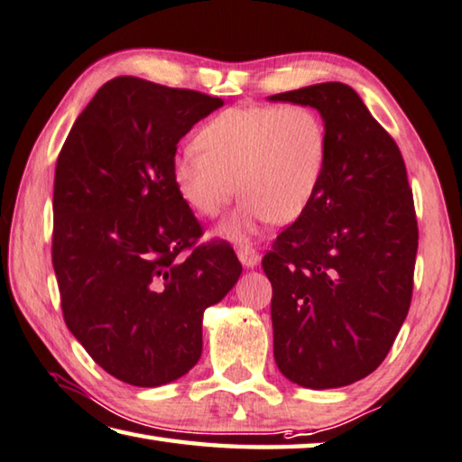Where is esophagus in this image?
I'll list each match as a JSON object with an SVG mask.
<instances>
[{
    "label": "esophagus",
    "instance_id": "obj_1",
    "mask_svg": "<svg viewBox=\"0 0 462 462\" xmlns=\"http://www.w3.org/2000/svg\"><path fill=\"white\" fill-rule=\"evenodd\" d=\"M237 257H239V262L245 265V268H255V265L260 263V254H257L252 247H241L237 252Z\"/></svg>",
    "mask_w": 462,
    "mask_h": 462
}]
</instances>
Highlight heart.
Returning <instances> with one entry per match:
<instances>
[{
    "instance_id": "heart-1",
    "label": "heart",
    "mask_w": 462,
    "mask_h": 462,
    "mask_svg": "<svg viewBox=\"0 0 462 462\" xmlns=\"http://www.w3.org/2000/svg\"><path fill=\"white\" fill-rule=\"evenodd\" d=\"M172 160V182L200 217L244 192L218 233L247 241L262 225L292 223L310 205L327 164V129L306 105H244L218 113Z\"/></svg>"
}]
</instances>
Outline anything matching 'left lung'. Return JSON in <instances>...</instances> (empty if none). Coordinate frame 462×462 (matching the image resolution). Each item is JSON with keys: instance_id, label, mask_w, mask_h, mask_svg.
<instances>
[{"instance_id": "1", "label": "left lung", "mask_w": 462, "mask_h": 462, "mask_svg": "<svg viewBox=\"0 0 462 462\" xmlns=\"http://www.w3.org/2000/svg\"><path fill=\"white\" fill-rule=\"evenodd\" d=\"M268 99L317 109L327 129L319 190L262 262L273 359L302 387L351 385L382 365L408 317L418 223L406 164L349 85Z\"/></svg>"}]
</instances>
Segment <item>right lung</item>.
Listing matches in <instances>:
<instances>
[{
    "label": "right lung",
    "mask_w": 462,
    "mask_h": 462,
    "mask_svg": "<svg viewBox=\"0 0 462 462\" xmlns=\"http://www.w3.org/2000/svg\"><path fill=\"white\" fill-rule=\"evenodd\" d=\"M223 105L137 77L105 83L72 124L54 172L52 265L64 322L97 365L137 387L197 365L202 314L241 276L172 182L176 143Z\"/></svg>",
    "instance_id": "right-lung-1"
}]
</instances>
